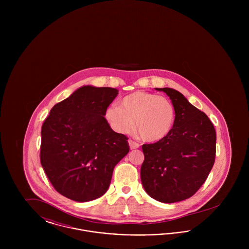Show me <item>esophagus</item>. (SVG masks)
Returning a JSON list of instances; mask_svg holds the SVG:
<instances>
[{"label":"esophagus","instance_id":"obj_1","mask_svg":"<svg viewBox=\"0 0 249 249\" xmlns=\"http://www.w3.org/2000/svg\"><path fill=\"white\" fill-rule=\"evenodd\" d=\"M129 144H130V149H136L140 146V144L138 142H134L132 140H129Z\"/></svg>","mask_w":249,"mask_h":249}]
</instances>
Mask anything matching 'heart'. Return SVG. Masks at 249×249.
<instances>
[{
	"label": "heart",
	"instance_id": "1",
	"mask_svg": "<svg viewBox=\"0 0 249 249\" xmlns=\"http://www.w3.org/2000/svg\"><path fill=\"white\" fill-rule=\"evenodd\" d=\"M105 118L119 133L134 129L145 142H159L166 138L174 127L176 110L166 97L145 91H135L120 101V107L109 106Z\"/></svg>",
	"mask_w": 249,
	"mask_h": 249
}]
</instances>
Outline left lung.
I'll return each instance as SVG.
<instances>
[{
	"mask_svg": "<svg viewBox=\"0 0 249 249\" xmlns=\"http://www.w3.org/2000/svg\"><path fill=\"white\" fill-rule=\"evenodd\" d=\"M156 89L172 100L176 120L163 140L142 144L141 180L150 197L172 203L193 196L208 178L215 159L216 135L209 118L184 95L170 88Z\"/></svg>",
	"mask_w": 249,
	"mask_h": 249,
	"instance_id": "1",
	"label": "left lung"
}]
</instances>
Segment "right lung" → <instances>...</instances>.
Wrapping results in <instances>:
<instances>
[{
    "instance_id": "add662e5",
    "label": "right lung",
    "mask_w": 249,
    "mask_h": 249,
    "mask_svg": "<svg viewBox=\"0 0 249 249\" xmlns=\"http://www.w3.org/2000/svg\"><path fill=\"white\" fill-rule=\"evenodd\" d=\"M118 94L117 89L84 86L52 107L42 125L41 164L54 189L68 199L103 196L115 166L130 151L128 137L105 118Z\"/></svg>"
}]
</instances>
